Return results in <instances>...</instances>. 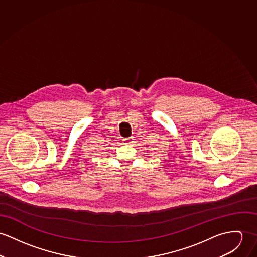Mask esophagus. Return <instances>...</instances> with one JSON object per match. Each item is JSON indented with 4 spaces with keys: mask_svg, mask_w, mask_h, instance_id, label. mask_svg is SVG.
<instances>
[{
    "mask_svg": "<svg viewBox=\"0 0 257 257\" xmlns=\"http://www.w3.org/2000/svg\"><path fill=\"white\" fill-rule=\"evenodd\" d=\"M134 142V137H128V138H123V143L126 145H130Z\"/></svg>",
    "mask_w": 257,
    "mask_h": 257,
    "instance_id": "esophagus-1",
    "label": "esophagus"
}]
</instances>
